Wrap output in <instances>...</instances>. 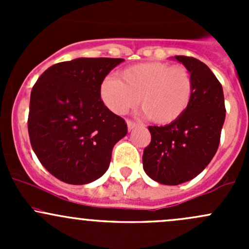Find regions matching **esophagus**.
<instances>
[{"mask_svg":"<svg viewBox=\"0 0 249 249\" xmlns=\"http://www.w3.org/2000/svg\"><path fill=\"white\" fill-rule=\"evenodd\" d=\"M126 123H127V129H129V130H132V129H134V127H136L137 125H139V124H137V123L132 122V120H127Z\"/></svg>","mask_w":249,"mask_h":249,"instance_id":"esophagus-1","label":"esophagus"}]
</instances>
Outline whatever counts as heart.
Segmentation results:
<instances>
[{
  "label": "heart",
  "mask_w": 249,
  "mask_h": 249,
  "mask_svg": "<svg viewBox=\"0 0 249 249\" xmlns=\"http://www.w3.org/2000/svg\"><path fill=\"white\" fill-rule=\"evenodd\" d=\"M102 101L112 112L125 114L137 106L157 124H171L192 104L194 82L182 65L144 62L123 70L119 78L108 77L100 89Z\"/></svg>",
  "instance_id": "heart-1"
}]
</instances>
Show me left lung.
<instances>
[{"mask_svg":"<svg viewBox=\"0 0 249 249\" xmlns=\"http://www.w3.org/2000/svg\"><path fill=\"white\" fill-rule=\"evenodd\" d=\"M192 73L194 95L187 112L165 126H148L150 143L143 150V169L152 179L177 185L196 177L217 153L225 120L223 88L200 60L177 55Z\"/></svg>","mask_w":249,"mask_h":249,"instance_id":"8db88e82","label":"left lung"}]
</instances>
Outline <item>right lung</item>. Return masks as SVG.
Segmentation results:
<instances>
[{"label":"right lung","mask_w":249,"mask_h":249,"mask_svg":"<svg viewBox=\"0 0 249 249\" xmlns=\"http://www.w3.org/2000/svg\"><path fill=\"white\" fill-rule=\"evenodd\" d=\"M124 59L79 57L55 64L31 90L30 142L41 164L57 179L87 184L107 171L115 143L127 125L105 106L101 84Z\"/></svg>","instance_id":"add662e5"}]
</instances>
